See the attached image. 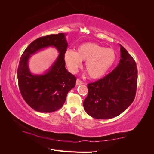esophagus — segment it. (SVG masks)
<instances>
[{"label":"esophagus","mask_w":154,"mask_h":154,"mask_svg":"<svg viewBox=\"0 0 154 154\" xmlns=\"http://www.w3.org/2000/svg\"><path fill=\"white\" fill-rule=\"evenodd\" d=\"M82 84H83V83L81 80H79V79H77V80H76V85L78 86V85H82Z\"/></svg>","instance_id":"esophagus-1"}]
</instances>
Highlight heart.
<instances>
[{
  "label": "heart",
  "mask_w": 154,
  "mask_h": 154,
  "mask_svg": "<svg viewBox=\"0 0 154 154\" xmlns=\"http://www.w3.org/2000/svg\"><path fill=\"white\" fill-rule=\"evenodd\" d=\"M117 59L116 51L96 43L87 42L78 46L77 51L67 49L64 60L69 71L75 72L85 61V69L92 79H100L109 72Z\"/></svg>",
  "instance_id": "obj_1"
}]
</instances>
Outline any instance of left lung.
I'll return each mask as SVG.
<instances>
[{"mask_svg":"<svg viewBox=\"0 0 154 154\" xmlns=\"http://www.w3.org/2000/svg\"><path fill=\"white\" fill-rule=\"evenodd\" d=\"M118 66L104 78L87 84L83 108L91 117L108 119L122 114L132 104L137 83L136 63L122 45Z\"/></svg>","mask_w":154,"mask_h":154,"instance_id":"obj_1","label":"left lung"}]
</instances>
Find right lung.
I'll return each mask as SVG.
<instances>
[{
    "mask_svg": "<svg viewBox=\"0 0 154 154\" xmlns=\"http://www.w3.org/2000/svg\"><path fill=\"white\" fill-rule=\"evenodd\" d=\"M66 34L59 33L40 37L31 42L23 53L18 67V87L23 99L32 109L49 113L63 105L68 92L76 85V78L66 69L64 54L67 48ZM48 47L57 49L59 55L43 75H33L28 62L30 56Z\"/></svg>",
    "mask_w": 154,
    "mask_h": 154,
    "instance_id": "add662e5",
    "label": "right lung"
}]
</instances>
